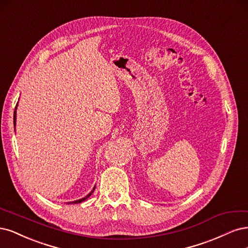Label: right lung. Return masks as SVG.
<instances>
[{
  "mask_svg": "<svg viewBox=\"0 0 248 248\" xmlns=\"http://www.w3.org/2000/svg\"><path fill=\"white\" fill-rule=\"evenodd\" d=\"M16 109H17V105H16V107H15V110H14V115H13V124H14V127H15V125H16ZM94 188H95V186H93V190L91 191V193H90V194H87L84 198H82V199H79V200H76V201H73V202H68V204H78V203H81V202L85 201V200H86L87 198H90V196L93 193Z\"/></svg>",
  "mask_w": 248,
  "mask_h": 248,
  "instance_id": "right-lung-1",
  "label": "right lung"
}]
</instances>
